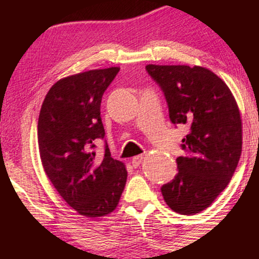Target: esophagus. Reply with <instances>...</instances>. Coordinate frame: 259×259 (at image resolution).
<instances>
[{"label":"esophagus","mask_w":259,"mask_h":259,"mask_svg":"<svg viewBox=\"0 0 259 259\" xmlns=\"http://www.w3.org/2000/svg\"><path fill=\"white\" fill-rule=\"evenodd\" d=\"M144 158H145L144 154H139V156H135V157H134L133 160H132V163H133L134 167H135V168H136V167H139V165L141 164L142 160H144Z\"/></svg>","instance_id":"obj_1"}]
</instances>
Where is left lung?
<instances>
[{
    "mask_svg": "<svg viewBox=\"0 0 259 259\" xmlns=\"http://www.w3.org/2000/svg\"><path fill=\"white\" fill-rule=\"evenodd\" d=\"M164 94L169 118L189 133L178 157V174L160 187L174 212L192 215L213 203L228 186L242 151L239 107L223 80L203 67L146 65Z\"/></svg>",
    "mask_w": 259,
    "mask_h": 259,
    "instance_id": "8db88e82",
    "label": "left lung"
}]
</instances>
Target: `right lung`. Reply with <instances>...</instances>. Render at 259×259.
Masks as SVG:
<instances>
[{"instance_id": "1", "label": "right lung", "mask_w": 259, "mask_h": 259, "mask_svg": "<svg viewBox=\"0 0 259 259\" xmlns=\"http://www.w3.org/2000/svg\"><path fill=\"white\" fill-rule=\"evenodd\" d=\"M119 68L95 69L58 80L41 106L37 142L42 167L62 198L79 214L96 218L113 212L126 183L124 163L113 159L105 138L101 101Z\"/></svg>"}]
</instances>
